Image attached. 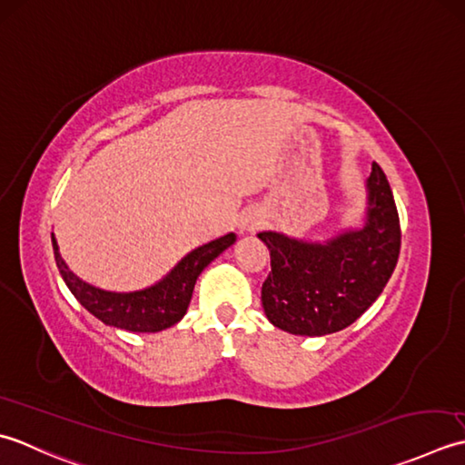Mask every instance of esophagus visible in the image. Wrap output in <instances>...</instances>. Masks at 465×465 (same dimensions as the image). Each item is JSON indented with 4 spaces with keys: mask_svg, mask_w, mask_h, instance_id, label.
Segmentation results:
<instances>
[{
    "mask_svg": "<svg viewBox=\"0 0 465 465\" xmlns=\"http://www.w3.org/2000/svg\"><path fill=\"white\" fill-rule=\"evenodd\" d=\"M261 224H262V219H259L257 214H249L241 221V231L242 232H254Z\"/></svg>",
    "mask_w": 465,
    "mask_h": 465,
    "instance_id": "1",
    "label": "esophagus"
}]
</instances>
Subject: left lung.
I'll use <instances>...</instances> for the list:
<instances>
[{
	"instance_id": "left-lung-1",
	"label": "left lung",
	"mask_w": 465,
	"mask_h": 465,
	"mask_svg": "<svg viewBox=\"0 0 465 465\" xmlns=\"http://www.w3.org/2000/svg\"><path fill=\"white\" fill-rule=\"evenodd\" d=\"M365 186L361 229H347L325 242L259 232L271 251L261 301L274 327L307 337L337 333L355 323L383 292L400 257V214L377 163Z\"/></svg>"
}]
</instances>
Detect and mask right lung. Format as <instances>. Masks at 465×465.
<instances>
[{
    "mask_svg": "<svg viewBox=\"0 0 465 465\" xmlns=\"http://www.w3.org/2000/svg\"><path fill=\"white\" fill-rule=\"evenodd\" d=\"M234 232L224 234L221 239H214L188 252L184 259L174 264V269L166 277L154 285L140 291L116 292L94 287L90 282L82 281L78 274H74L62 259L58 241L52 232L55 264H58L62 279L72 291V295L104 325L132 331V333H158V331L176 325L191 305L198 274L221 252L234 244Z\"/></svg>",
    "mask_w": 465,
    "mask_h": 465,
    "instance_id": "add662e5",
    "label": "right lung"
}]
</instances>
